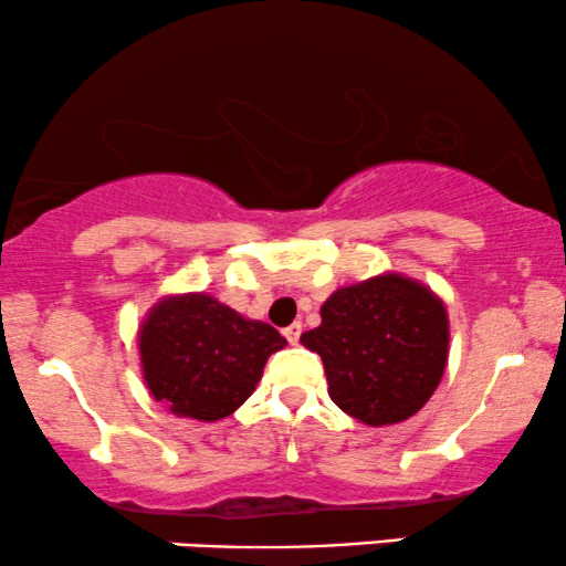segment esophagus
I'll return each mask as SVG.
<instances>
[{
    "instance_id": "1",
    "label": "esophagus",
    "mask_w": 566,
    "mask_h": 566,
    "mask_svg": "<svg viewBox=\"0 0 566 566\" xmlns=\"http://www.w3.org/2000/svg\"><path fill=\"white\" fill-rule=\"evenodd\" d=\"M283 335H285V340L291 343V346H296L298 337H301V325H298V322H293V325L285 327V329H283Z\"/></svg>"
}]
</instances>
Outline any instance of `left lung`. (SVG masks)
Returning a JSON list of instances; mask_svg holds the SVG:
<instances>
[{"mask_svg":"<svg viewBox=\"0 0 566 566\" xmlns=\"http://www.w3.org/2000/svg\"><path fill=\"white\" fill-rule=\"evenodd\" d=\"M301 343L325 364L329 398L366 427L400 423L427 406L450 346L444 301L429 285L385 273L337 289Z\"/></svg>","mask_w":566,"mask_h":566,"instance_id":"8db88e82","label":"left lung"}]
</instances>
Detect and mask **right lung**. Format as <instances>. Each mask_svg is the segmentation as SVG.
Masks as SVG:
<instances>
[{
	"mask_svg": "<svg viewBox=\"0 0 566 566\" xmlns=\"http://www.w3.org/2000/svg\"><path fill=\"white\" fill-rule=\"evenodd\" d=\"M137 346L153 398L176 416L220 421L254 392L285 337L208 293H179L148 312Z\"/></svg>",
	"mask_w": 566,
	"mask_h": 566,
	"instance_id": "add662e5",
	"label": "right lung"
}]
</instances>
